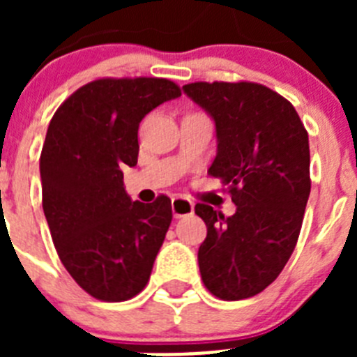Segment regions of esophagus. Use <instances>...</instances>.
<instances>
[{"mask_svg":"<svg viewBox=\"0 0 357 357\" xmlns=\"http://www.w3.org/2000/svg\"><path fill=\"white\" fill-rule=\"evenodd\" d=\"M172 211L175 218H184V216H189V214H193L195 206H193V202L189 200V198L176 197L172 200Z\"/></svg>","mask_w":357,"mask_h":357,"instance_id":"34e87169","label":"esophagus"}]
</instances>
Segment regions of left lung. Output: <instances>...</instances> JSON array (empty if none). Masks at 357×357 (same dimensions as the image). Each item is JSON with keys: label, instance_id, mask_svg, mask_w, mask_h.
<instances>
[{"label": "left lung", "instance_id": "obj_1", "mask_svg": "<svg viewBox=\"0 0 357 357\" xmlns=\"http://www.w3.org/2000/svg\"><path fill=\"white\" fill-rule=\"evenodd\" d=\"M216 125L218 153L209 175L229 185L236 213L207 204L198 248L206 288L222 301H243L279 277L295 250L311 191L309 139L295 107L255 82H195L182 87Z\"/></svg>", "mask_w": 357, "mask_h": 357}]
</instances>
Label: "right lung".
I'll list each match as a JSON object with an SVG mask.
<instances>
[{"label":"right lung","instance_id":"obj_1","mask_svg":"<svg viewBox=\"0 0 357 357\" xmlns=\"http://www.w3.org/2000/svg\"><path fill=\"white\" fill-rule=\"evenodd\" d=\"M178 96L168 78H98L50 121L40 151L44 216L69 275L98 301H128L148 284L172 200L132 202L121 168L137 164L141 119Z\"/></svg>","mask_w":357,"mask_h":357}]
</instances>
